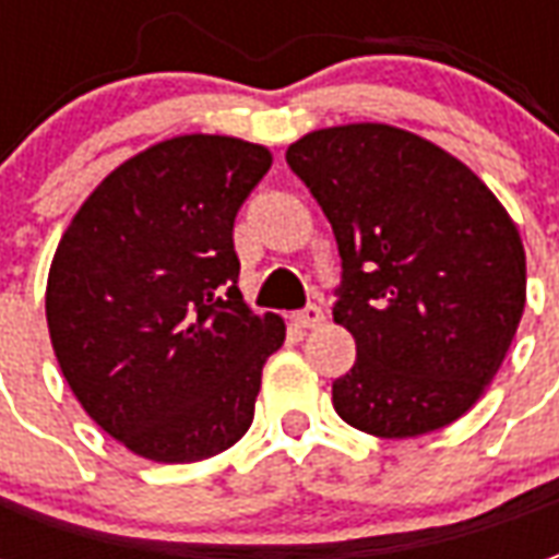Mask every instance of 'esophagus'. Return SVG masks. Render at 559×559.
<instances>
[{
	"instance_id": "obj_1",
	"label": "esophagus",
	"mask_w": 559,
	"mask_h": 559,
	"mask_svg": "<svg viewBox=\"0 0 559 559\" xmlns=\"http://www.w3.org/2000/svg\"><path fill=\"white\" fill-rule=\"evenodd\" d=\"M293 320H296V326L299 329H317V326H323V311L317 308V305H308V308H302V311H296L293 314Z\"/></svg>"
}]
</instances>
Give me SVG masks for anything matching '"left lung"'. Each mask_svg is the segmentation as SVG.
<instances>
[{
    "label": "left lung",
    "mask_w": 559,
    "mask_h": 559,
    "mask_svg": "<svg viewBox=\"0 0 559 559\" xmlns=\"http://www.w3.org/2000/svg\"><path fill=\"white\" fill-rule=\"evenodd\" d=\"M287 164L338 242L332 317L356 341V365L332 383L341 419L389 440L461 419L524 314L509 212L445 148L380 122L311 131Z\"/></svg>",
    "instance_id": "obj_1"
}]
</instances>
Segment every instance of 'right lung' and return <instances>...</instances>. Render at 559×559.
I'll list each match as a JSON object with an SVG mask.
<instances>
[{"mask_svg": "<svg viewBox=\"0 0 559 559\" xmlns=\"http://www.w3.org/2000/svg\"><path fill=\"white\" fill-rule=\"evenodd\" d=\"M269 167L245 140H164L119 164L62 233L47 278L56 359L134 455L203 461L251 428L284 320L245 305L233 221Z\"/></svg>", "mask_w": 559, "mask_h": 559, "instance_id": "add662e5", "label": "right lung"}]
</instances>
